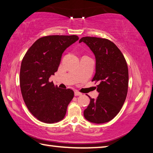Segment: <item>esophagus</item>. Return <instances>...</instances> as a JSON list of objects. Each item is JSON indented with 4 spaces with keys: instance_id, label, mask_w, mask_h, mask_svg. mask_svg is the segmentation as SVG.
I'll list each match as a JSON object with an SVG mask.
<instances>
[{
    "instance_id": "obj_1",
    "label": "esophagus",
    "mask_w": 153,
    "mask_h": 153,
    "mask_svg": "<svg viewBox=\"0 0 153 153\" xmlns=\"http://www.w3.org/2000/svg\"><path fill=\"white\" fill-rule=\"evenodd\" d=\"M74 94H75V96H82V93H80V92H79V91H74Z\"/></svg>"
}]
</instances>
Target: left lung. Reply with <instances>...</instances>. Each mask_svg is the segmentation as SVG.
Here are the masks:
<instances>
[{
	"label": "left lung",
	"instance_id": "left-lung-1",
	"mask_svg": "<svg viewBox=\"0 0 153 153\" xmlns=\"http://www.w3.org/2000/svg\"><path fill=\"white\" fill-rule=\"evenodd\" d=\"M87 45L96 57V74L91 81L99 82L98 98H90L84 111L86 120L102 124L110 121L120 112L126 100L128 69L126 59L114 43L106 39L84 37L79 43Z\"/></svg>",
	"mask_w": 153,
	"mask_h": 153
}]
</instances>
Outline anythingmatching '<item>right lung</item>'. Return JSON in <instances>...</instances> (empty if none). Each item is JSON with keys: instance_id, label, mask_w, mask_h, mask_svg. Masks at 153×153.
Segmentation results:
<instances>
[{"instance_id": "add662e5", "label": "right lung", "mask_w": 153, "mask_h": 153, "mask_svg": "<svg viewBox=\"0 0 153 153\" xmlns=\"http://www.w3.org/2000/svg\"><path fill=\"white\" fill-rule=\"evenodd\" d=\"M79 39L77 35L39 38L25 55L20 69L21 94L30 112L43 123H57L65 117L74 96L70 89L55 86L49 77L57 71L63 53Z\"/></svg>"}]
</instances>
